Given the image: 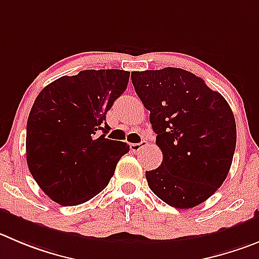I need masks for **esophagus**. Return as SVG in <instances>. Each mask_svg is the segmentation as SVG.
Segmentation results:
<instances>
[{"label":"esophagus","instance_id":"34e87169","mask_svg":"<svg viewBox=\"0 0 259 259\" xmlns=\"http://www.w3.org/2000/svg\"><path fill=\"white\" fill-rule=\"evenodd\" d=\"M147 147V142L146 141H142L141 143H133L130 144V149H132L133 152H135V153H138V152H142L144 148Z\"/></svg>","mask_w":259,"mask_h":259}]
</instances>
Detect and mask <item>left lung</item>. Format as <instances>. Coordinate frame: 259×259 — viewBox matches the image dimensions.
<instances>
[{
	"label": "left lung",
	"mask_w": 259,
	"mask_h": 259,
	"mask_svg": "<svg viewBox=\"0 0 259 259\" xmlns=\"http://www.w3.org/2000/svg\"><path fill=\"white\" fill-rule=\"evenodd\" d=\"M132 81L163 154L159 167L146 171L149 188L171 207L198 206L230 171L236 146L230 106L203 79L178 67L134 71Z\"/></svg>",
	"instance_id": "obj_1"
}]
</instances>
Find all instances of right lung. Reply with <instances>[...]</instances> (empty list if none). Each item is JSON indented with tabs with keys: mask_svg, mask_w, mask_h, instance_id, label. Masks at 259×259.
Listing matches in <instances>:
<instances>
[{
	"mask_svg": "<svg viewBox=\"0 0 259 259\" xmlns=\"http://www.w3.org/2000/svg\"><path fill=\"white\" fill-rule=\"evenodd\" d=\"M129 76L124 70H83L52 81L35 98L26 122V162L53 202H88L107 187L129 152L126 143L106 138V113Z\"/></svg>",
	"mask_w": 259,
	"mask_h": 259,
	"instance_id": "add662e5",
	"label": "right lung"
}]
</instances>
